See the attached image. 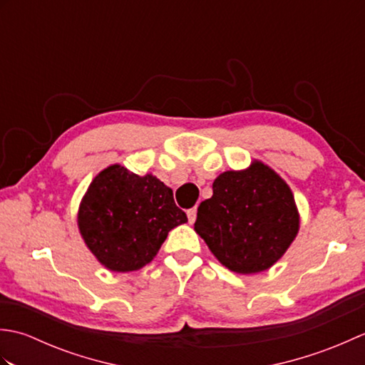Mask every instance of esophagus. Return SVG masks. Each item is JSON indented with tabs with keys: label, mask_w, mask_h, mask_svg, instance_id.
I'll return each instance as SVG.
<instances>
[{
	"label": "esophagus",
	"mask_w": 365,
	"mask_h": 365,
	"mask_svg": "<svg viewBox=\"0 0 365 365\" xmlns=\"http://www.w3.org/2000/svg\"><path fill=\"white\" fill-rule=\"evenodd\" d=\"M187 215H188V221H190V224L195 222V221H196V216H197L196 207H195V208H190V210L187 212Z\"/></svg>",
	"instance_id": "obj_1"
}]
</instances>
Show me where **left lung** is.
<instances>
[{"label": "left lung", "mask_w": 365, "mask_h": 365, "mask_svg": "<svg viewBox=\"0 0 365 365\" xmlns=\"http://www.w3.org/2000/svg\"><path fill=\"white\" fill-rule=\"evenodd\" d=\"M195 230L224 267L240 274L265 271L282 257L299 230L293 192L262 161L226 170L213 196L200 202Z\"/></svg>", "instance_id": "left-lung-1"}]
</instances>
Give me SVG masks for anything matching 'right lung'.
<instances>
[{
    "instance_id": "1",
    "label": "right lung",
    "mask_w": 365,
    "mask_h": 365,
    "mask_svg": "<svg viewBox=\"0 0 365 365\" xmlns=\"http://www.w3.org/2000/svg\"><path fill=\"white\" fill-rule=\"evenodd\" d=\"M187 221L173 190L152 174L136 175L120 165L108 166L92 180L78 210L84 243L118 273L150 263L169 230Z\"/></svg>"
}]
</instances>
